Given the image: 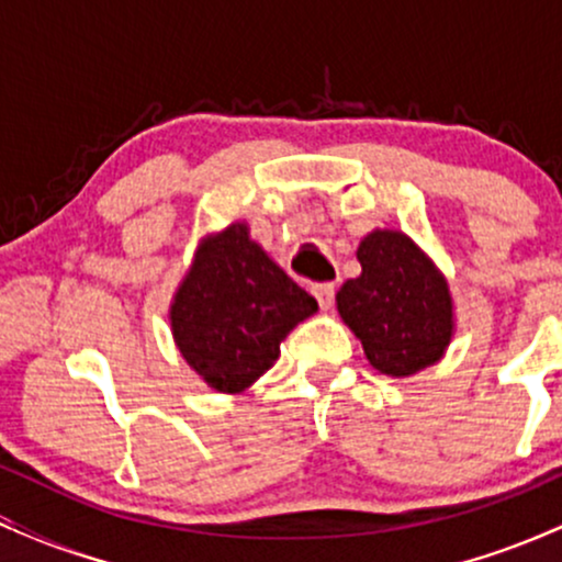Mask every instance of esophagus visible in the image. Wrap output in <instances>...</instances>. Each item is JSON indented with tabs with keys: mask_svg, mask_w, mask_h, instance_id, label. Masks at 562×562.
I'll return each mask as SVG.
<instances>
[{
	"mask_svg": "<svg viewBox=\"0 0 562 562\" xmlns=\"http://www.w3.org/2000/svg\"><path fill=\"white\" fill-rule=\"evenodd\" d=\"M311 293H314V299L319 301V306L324 311L333 308V303H335V285H333V282H319V285H311Z\"/></svg>",
	"mask_w": 562,
	"mask_h": 562,
	"instance_id": "1",
	"label": "esophagus"
}]
</instances>
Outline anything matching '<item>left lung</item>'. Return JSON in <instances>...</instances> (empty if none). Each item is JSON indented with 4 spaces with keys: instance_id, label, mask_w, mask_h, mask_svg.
I'll list each match as a JSON object with an SVG mask.
<instances>
[{
    "instance_id": "left-lung-1",
    "label": "left lung",
    "mask_w": 562,
    "mask_h": 562,
    "mask_svg": "<svg viewBox=\"0 0 562 562\" xmlns=\"http://www.w3.org/2000/svg\"><path fill=\"white\" fill-rule=\"evenodd\" d=\"M361 277L337 293V311L376 371L408 376L439 361L452 335L448 282L414 240L376 229L358 246Z\"/></svg>"
}]
</instances>
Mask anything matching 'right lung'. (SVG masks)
Wrapping results in <instances>:
<instances>
[{
    "instance_id": "right-lung-1",
    "label": "right lung",
    "mask_w": 562,
    "mask_h": 562,
    "mask_svg": "<svg viewBox=\"0 0 562 562\" xmlns=\"http://www.w3.org/2000/svg\"><path fill=\"white\" fill-rule=\"evenodd\" d=\"M314 311L316 301L248 238V227L233 225L199 248L170 319L180 353L209 387L240 392Z\"/></svg>"
}]
</instances>
